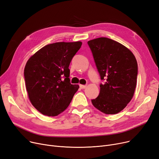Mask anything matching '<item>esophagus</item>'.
Wrapping results in <instances>:
<instances>
[{"mask_svg":"<svg viewBox=\"0 0 159 159\" xmlns=\"http://www.w3.org/2000/svg\"><path fill=\"white\" fill-rule=\"evenodd\" d=\"M79 86H80V88L81 89H84V88H86V85H82V84H80V85H79Z\"/></svg>","mask_w":159,"mask_h":159,"instance_id":"34e87169","label":"esophagus"}]
</instances>
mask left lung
<instances>
[{"mask_svg":"<svg viewBox=\"0 0 159 159\" xmlns=\"http://www.w3.org/2000/svg\"><path fill=\"white\" fill-rule=\"evenodd\" d=\"M101 79L98 96L91 100L99 111L118 113L133 98L137 85L138 66L132 52L118 42L100 37L88 42Z\"/></svg>","mask_w":159,"mask_h":159,"instance_id":"left-lung-1","label":"left lung"}]
</instances>
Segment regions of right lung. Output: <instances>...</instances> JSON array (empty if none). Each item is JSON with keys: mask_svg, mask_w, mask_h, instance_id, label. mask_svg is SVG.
<instances>
[{"mask_svg": "<svg viewBox=\"0 0 159 159\" xmlns=\"http://www.w3.org/2000/svg\"><path fill=\"white\" fill-rule=\"evenodd\" d=\"M82 43H56L39 49L28 61L24 80L32 105L42 114L57 116L70 105L79 85L71 84L70 64Z\"/></svg>", "mask_w": 159, "mask_h": 159, "instance_id": "1", "label": "right lung"}]
</instances>
